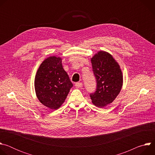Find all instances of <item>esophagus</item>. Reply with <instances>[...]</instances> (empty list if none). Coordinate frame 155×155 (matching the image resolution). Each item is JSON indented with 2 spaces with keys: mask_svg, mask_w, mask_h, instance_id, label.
<instances>
[{
  "mask_svg": "<svg viewBox=\"0 0 155 155\" xmlns=\"http://www.w3.org/2000/svg\"><path fill=\"white\" fill-rule=\"evenodd\" d=\"M82 86H83V84L82 83H80V82H78V83H75V86L78 88H81L82 87Z\"/></svg>",
  "mask_w": 155,
  "mask_h": 155,
  "instance_id": "1",
  "label": "esophagus"
}]
</instances>
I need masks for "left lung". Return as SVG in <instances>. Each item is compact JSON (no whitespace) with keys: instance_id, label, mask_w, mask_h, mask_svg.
<instances>
[{"instance_id":"8db88e82","label":"left lung","mask_w":155,"mask_h":155,"mask_svg":"<svg viewBox=\"0 0 155 155\" xmlns=\"http://www.w3.org/2000/svg\"><path fill=\"white\" fill-rule=\"evenodd\" d=\"M93 71L96 78L97 88L90 94L92 103L103 108L112 103L120 94L123 76L118 62L105 51H99L91 58Z\"/></svg>"}]
</instances>
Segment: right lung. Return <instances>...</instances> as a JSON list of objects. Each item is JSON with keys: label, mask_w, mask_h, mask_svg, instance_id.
Masks as SVG:
<instances>
[{"label": "right lung", "mask_w": 155, "mask_h": 155, "mask_svg": "<svg viewBox=\"0 0 155 155\" xmlns=\"http://www.w3.org/2000/svg\"><path fill=\"white\" fill-rule=\"evenodd\" d=\"M73 86L62 64V58L51 56L44 60L37 71L34 87L39 101L51 110L58 109Z\"/></svg>", "instance_id": "right-lung-1"}]
</instances>
